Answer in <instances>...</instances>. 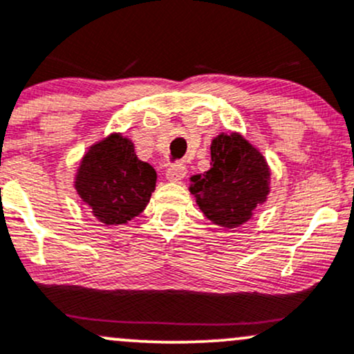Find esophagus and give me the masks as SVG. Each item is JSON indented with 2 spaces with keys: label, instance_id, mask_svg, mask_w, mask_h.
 Wrapping results in <instances>:
<instances>
[{
  "label": "esophagus",
  "instance_id": "esophagus-1",
  "mask_svg": "<svg viewBox=\"0 0 354 354\" xmlns=\"http://www.w3.org/2000/svg\"><path fill=\"white\" fill-rule=\"evenodd\" d=\"M185 176L186 168L183 165H173L168 171H166V180L171 181V183H180Z\"/></svg>",
  "mask_w": 354,
  "mask_h": 354
}]
</instances>
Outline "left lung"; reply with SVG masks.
Returning <instances> with one entry per match:
<instances>
[{
    "mask_svg": "<svg viewBox=\"0 0 354 354\" xmlns=\"http://www.w3.org/2000/svg\"><path fill=\"white\" fill-rule=\"evenodd\" d=\"M209 154V169L189 178L188 189L212 223L236 228L269 198L270 168L259 147L240 133L213 138Z\"/></svg>",
    "mask_w": 354,
    "mask_h": 354,
    "instance_id": "8db88e82",
    "label": "left lung"
}]
</instances>
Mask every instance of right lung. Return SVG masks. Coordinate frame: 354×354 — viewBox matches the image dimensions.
<instances>
[{
  "label": "right lung",
  "mask_w": 354,
  "mask_h": 354,
  "mask_svg": "<svg viewBox=\"0 0 354 354\" xmlns=\"http://www.w3.org/2000/svg\"><path fill=\"white\" fill-rule=\"evenodd\" d=\"M156 178L153 166L136 156L127 136L111 133L85 151L73 188L100 223L115 227L145 212Z\"/></svg>",
  "instance_id": "add662e5"
}]
</instances>
